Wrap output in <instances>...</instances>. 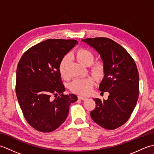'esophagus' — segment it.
<instances>
[{
    "label": "esophagus",
    "instance_id": "1",
    "mask_svg": "<svg viewBox=\"0 0 154 154\" xmlns=\"http://www.w3.org/2000/svg\"><path fill=\"white\" fill-rule=\"evenodd\" d=\"M77 97H78V99H80V100H86V99H87V98H86V97H82V96H80V95H79V96H78Z\"/></svg>",
    "mask_w": 154,
    "mask_h": 154
}]
</instances>
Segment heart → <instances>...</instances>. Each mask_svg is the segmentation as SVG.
<instances>
[{"label": "heart", "mask_w": 154, "mask_h": 154, "mask_svg": "<svg viewBox=\"0 0 154 154\" xmlns=\"http://www.w3.org/2000/svg\"><path fill=\"white\" fill-rule=\"evenodd\" d=\"M76 58L80 63L85 66H89L93 63L94 56L92 52L87 49H80L77 51ZM67 63L68 58L67 56H65L61 60L60 65V73L63 78L67 77L66 67ZM90 72L97 80H100L103 79L105 74V69L103 63L97 62L91 65ZM93 86L94 81L92 78L86 77L83 79H75L70 84L69 89L73 93L81 94V95H87L92 90Z\"/></svg>", "instance_id": "obj_1"}]
</instances>
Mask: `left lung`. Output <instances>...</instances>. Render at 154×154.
<instances>
[{
	"mask_svg": "<svg viewBox=\"0 0 154 154\" xmlns=\"http://www.w3.org/2000/svg\"><path fill=\"white\" fill-rule=\"evenodd\" d=\"M95 49L102 59L105 74L99 90L109 92L107 100L94 99L96 107L91 119L107 130L125 124L131 116L139 95V73L134 59L120 44L108 38L82 40Z\"/></svg>",
	"mask_w": 154,
	"mask_h": 154,
	"instance_id": "left-lung-1",
	"label": "left lung"
}]
</instances>
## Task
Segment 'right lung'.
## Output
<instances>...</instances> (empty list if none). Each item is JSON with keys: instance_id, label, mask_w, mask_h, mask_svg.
<instances>
[{"instance_id": "add662e5", "label": "right lung", "mask_w": 154, "mask_h": 154, "mask_svg": "<svg viewBox=\"0 0 154 154\" xmlns=\"http://www.w3.org/2000/svg\"><path fill=\"white\" fill-rule=\"evenodd\" d=\"M76 44L75 40L49 39L28 49L18 62L16 97L26 120L38 131L56 130L77 100L74 94L63 93L60 71L61 60Z\"/></svg>"}]
</instances>
